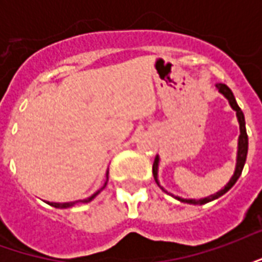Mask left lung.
Returning a JSON list of instances; mask_svg holds the SVG:
<instances>
[{
  "instance_id": "obj_1",
  "label": "left lung",
  "mask_w": 262,
  "mask_h": 262,
  "mask_svg": "<svg viewBox=\"0 0 262 262\" xmlns=\"http://www.w3.org/2000/svg\"><path fill=\"white\" fill-rule=\"evenodd\" d=\"M216 88L219 90V92L223 95V97L229 101L230 103V106L233 111H236V116L237 120H238V126H240V136H238V143H237V159H236V170H234V174L231 176L230 181L226 184L225 187L222 188L220 191H217L213 195H209L206 198H201V199H184L181 196H174L172 193H170L171 196H174L176 199H178L180 202L184 203H191V205H205V203L210 202V201H214V199H217L222 195H225L229 189H230L234 184L238 180V177L242 176V171L244 168V164H246V159H247V151H248V136H247V132H246V120H244V114H243V111L240 109V106L237 105L236 102V98L233 95V92L227 85L225 84H216ZM159 163H160V157L159 156H156V159H154V164H153V176L154 180L157 182V185H159L164 192H167L164 188L160 185L159 181ZM168 193V192H167Z\"/></svg>"
}]
</instances>
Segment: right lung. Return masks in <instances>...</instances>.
Wrapping results in <instances>:
<instances>
[{"label":"right lung","instance_id":"1","mask_svg":"<svg viewBox=\"0 0 262 262\" xmlns=\"http://www.w3.org/2000/svg\"><path fill=\"white\" fill-rule=\"evenodd\" d=\"M108 174H109V172H108V171H106V181H105V184H103V187L101 188L99 191H97V192H95V193H92L91 196L86 198V199H82V201H74V202H63V203H60V202H48V203H49V205H50V206H54V208L67 209V208H73V206H74V205H77V203H88V202H91L92 199L97 196L98 193L101 192L103 188L106 187V184H108Z\"/></svg>","mask_w":262,"mask_h":262}]
</instances>
